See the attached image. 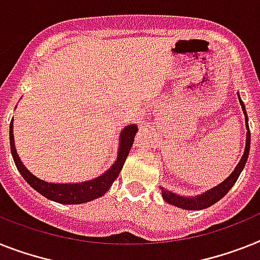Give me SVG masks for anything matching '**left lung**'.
<instances>
[{
  "mask_svg": "<svg viewBox=\"0 0 260 260\" xmlns=\"http://www.w3.org/2000/svg\"><path fill=\"white\" fill-rule=\"evenodd\" d=\"M239 98V103L242 106V111L245 113V121H246V128H247V135H246V148H245V153L242 156L241 161L238 162V165L235 167L234 172L229 176L223 182H221L217 186L211 187L210 190L205 191L202 194H198L196 197H182V196H178L176 193H172V191L167 190V189H164L161 187V194H162V198L167 201L168 204L174 205V206H177V208L185 209V210H201V209H206L211 205H214L217 201H219L221 198H223L228 191L230 190L233 185L237 182L238 177H239V174L241 172L243 171V168L246 165V161H247L248 157V152H250V128H248V117H247V112H246V107L242 102L241 96L238 95Z\"/></svg>",
  "mask_w": 260,
  "mask_h": 260,
  "instance_id": "8db88e82",
  "label": "left lung"
}]
</instances>
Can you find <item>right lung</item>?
Returning <instances> with one entry per match:
<instances>
[{
  "instance_id": "1",
  "label": "right lung",
  "mask_w": 260,
  "mask_h": 260,
  "mask_svg": "<svg viewBox=\"0 0 260 260\" xmlns=\"http://www.w3.org/2000/svg\"><path fill=\"white\" fill-rule=\"evenodd\" d=\"M137 132L136 124H129L126 125L121 134H120V143H119V152H117V158L112 167L107 172H104L102 176L93 178V180L84 181L79 184H52V182H46L43 180H39L30 171L26 169V167L19 160L17 150H15L14 136H13V119L10 123V150H12L13 160L15 162V167L18 172L22 174L25 181L34 190L42 194L43 197L58 202V204L66 205H79L89 201L96 200L106 194L107 190H110L111 185L113 181L119 177V173L123 168L124 162L126 160V156L129 153L131 147L134 144L135 135Z\"/></svg>"
}]
</instances>
